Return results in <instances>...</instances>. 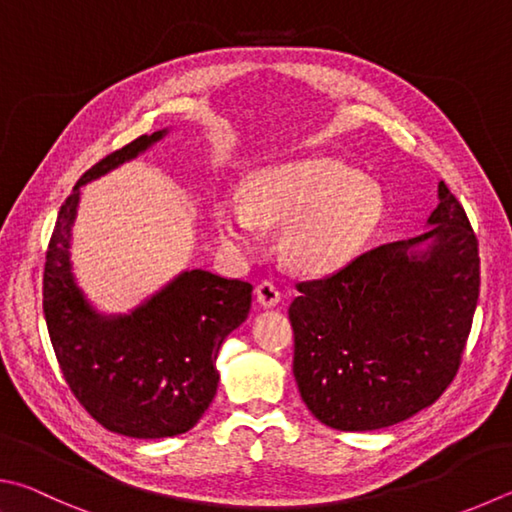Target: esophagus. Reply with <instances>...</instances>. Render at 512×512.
<instances>
[{
  "label": "esophagus",
  "mask_w": 512,
  "mask_h": 512,
  "mask_svg": "<svg viewBox=\"0 0 512 512\" xmlns=\"http://www.w3.org/2000/svg\"><path fill=\"white\" fill-rule=\"evenodd\" d=\"M255 295H257V302L262 304L264 309H273V306H277L282 300L280 288H277L273 282H268V280H264L262 284H257Z\"/></svg>",
  "instance_id": "esophagus-1"
}]
</instances>
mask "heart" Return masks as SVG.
<instances>
[{"label":"heart","mask_w":512,"mask_h":512,"mask_svg":"<svg viewBox=\"0 0 512 512\" xmlns=\"http://www.w3.org/2000/svg\"><path fill=\"white\" fill-rule=\"evenodd\" d=\"M385 212L383 190L358 170L327 156L264 167L244 199L212 203V228L230 250L253 248L259 224L283 226L280 250L295 271L329 275L356 259Z\"/></svg>","instance_id":"b5f03b06"}]
</instances>
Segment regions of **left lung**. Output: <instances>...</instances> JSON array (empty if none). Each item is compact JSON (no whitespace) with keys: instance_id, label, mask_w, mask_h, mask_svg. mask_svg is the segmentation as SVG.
Returning a JSON list of instances; mask_svg holds the SVG:
<instances>
[{"instance_id":"obj_1","label":"left lung","mask_w":512,"mask_h":512,"mask_svg":"<svg viewBox=\"0 0 512 512\" xmlns=\"http://www.w3.org/2000/svg\"><path fill=\"white\" fill-rule=\"evenodd\" d=\"M297 291L288 318L302 401L333 430H383L430 407L457 374L479 300L477 237L439 181L421 235Z\"/></svg>"}]
</instances>
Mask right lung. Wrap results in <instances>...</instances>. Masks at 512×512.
Returning a JSON list of instances; mask_svg holds the SVG:
<instances>
[{
  "mask_svg": "<svg viewBox=\"0 0 512 512\" xmlns=\"http://www.w3.org/2000/svg\"><path fill=\"white\" fill-rule=\"evenodd\" d=\"M167 136H141L82 174L62 203L44 264V318L64 380L109 432L165 439L192 430L217 394L221 342L248 318L253 286L203 268L183 271L129 313L94 309L71 266L82 185Z\"/></svg>",
  "mask_w": 512,
  "mask_h": 512,
  "instance_id": "1",
  "label": "right lung"
}]
</instances>
